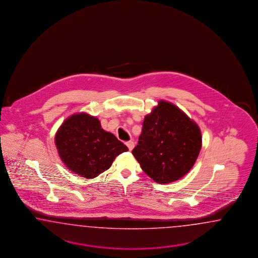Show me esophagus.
Returning <instances> with one entry per match:
<instances>
[{"instance_id":"34e87169","label":"esophagus","mask_w":258,"mask_h":258,"mask_svg":"<svg viewBox=\"0 0 258 258\" xmlns=\"http://www.w3.org/2000/svg\"><path fill=\"white\" fill-rule=\"evenodd\" d=\"M125 145H126V147L128 148V149H130V151H132V150L133 149V148H134V143L132 142V141H130V142H126V143H125Z\"/></svg>"}]
</instances>
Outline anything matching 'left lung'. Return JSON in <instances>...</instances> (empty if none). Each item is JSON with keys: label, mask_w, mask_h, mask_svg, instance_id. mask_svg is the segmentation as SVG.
I'll use <instances>...</instances> for the list:
<instances>
[{"label": "left lung", "mask_w": 258, "mask_h": 258, "mask_svg": "<svg viewBox=\"0 0 258 258\" xmlns=\"http://www.w3.org/2000/svg\"><path fill=\"white\" fill-rule=\"evenodd\" d=\"M201 149L198 125L178 107L161 100L144 119L133 154L152 180L170 183L189 172Z\"/></svg>", "instance_id": "left-lung-1"}]
</instances>
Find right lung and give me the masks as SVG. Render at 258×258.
Instances as JSON below:
<instances>
[{
  "label": "right lung",
  "mask_w": 258,
  "mask_h": 258,
  "mask_svg": "<svg viewBox=\"0 0 258 258\" xmlns=\"http://www.w3.org/2000/svg\"><path fill=\"white\" fill-rule=\"evenodd\" d=\"M55 143L68 169L87 179L109 169L115 157L128 150L112 133L102 128L97 118L85 112L67 118L55 133Z\"/></svg>",
  "instance_id": "obj_1"
}]
</instances>
